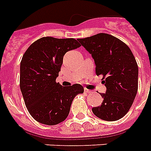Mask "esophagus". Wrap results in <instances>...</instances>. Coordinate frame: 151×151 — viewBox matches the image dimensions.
I'll list each match as a JSON object with an SVG mask.
<instances>
[{"mask_svg":"<svg viewBox=\"0 0 151 151\" xmlns=\"http://www.w3.org/2000/svg\"><path fill=\"white\" fill-rule=\"evenodd\" d=\"M85 93H92V91L90 90H88V89H85Z\"/></svg>","mask_w":151,"mask_h":151,"instance_id":"34e87169","label":"esophagus"}]
</instances>
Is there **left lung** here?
<instances>
[{
    "label": "left lung",
    "instance_id": "8db88e82",
    "mask_svg": "<svg viewBox=\"0 0 151 151\" xmlns=\"http://www.w3.org/2000/svg\"><path fill=\"white\" fill-rule=\"evenodd\" d=\"M78 41L92 55L97 75H102L106 93L93 113L105 121H117L126 115L138 92V67L127 44L107 33H98Z\"/></svg>",
    "mask_w": 151,
    "mask_h": 151
}]
</instances>
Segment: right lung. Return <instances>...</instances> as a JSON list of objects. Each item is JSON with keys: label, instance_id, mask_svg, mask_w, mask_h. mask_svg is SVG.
Here are the masks:
<instances>
[{"label": "right lung", "instance_id": "add662e5", "mask_svg": "<svg viewBox=\"0 0 151 151\" xmlns=\"http://www.w3.org/2000/svg\"><path fill=\"white\" fill-rule=\"evenodd\" d=\"M81 46L74 38L44 37L34 41L22 57L20 88L28 111L40 123L53 126L65 120L80 84L68 87L56 82L65 53Z\"/></svg>", "mask_w": 151, "mask_h": 151}]
</instances>
